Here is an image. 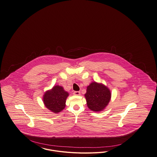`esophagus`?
Returning a JSON list of instances; mask_svg holds the SVG:
<instances>
[{
	"instance_id": "obj_1",
	"label": "esophagus",
	"mask_w": 157,
	"mask_h": 157,
	"mask_svg": "<svg viewBox=\"0 0 157 157\" xmlns=\"http://www.w3.org/2000/svg\"><path fill=\"white\" fill-rule=\"evenodd\" d=\"M74 95H81V92L79 91H75L74 92Z\"/></svg>"
}]
</instances>
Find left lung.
Returning a JSON list of instances; mask_svg holds the SVG:
<instances>
[{
	"mask_svg": "<svg viewBox=\"0 0 157 157\" xmlns=\"http://www.w3.org/2000/svg\"><path fill=\"white\" fill-rule=\"evenodd\" d=\"M85 97L90 109L94 112H100L108 105L111 94L110 90L104 85L93 82L87 86Z\"/></svg>",
	"mask_w": 157,
	"mask_h": 157,
	"instance_id": "1",
	"label": "left lung"
}]
</instances>
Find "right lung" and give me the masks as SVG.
I'll return each instance as SVG.
<instances>
[{
	"instance_id": "1",
	"label": "right lung",
	"mask_w": 157,
	"mask_h": 157,
	"mask_svg": "<svg viewBox=\"0 0 157 157\" xmlns=\"http://www.w3.org/2000/svg\"><path fill=\"white\" fill-rule=\"evenodd\" d=\"M69 94L62 86H54L52 90H47L44 95L43 101L45 106L55 113L61 112L65 107L66 100Z\"/></svg>"
}]
</instances>
